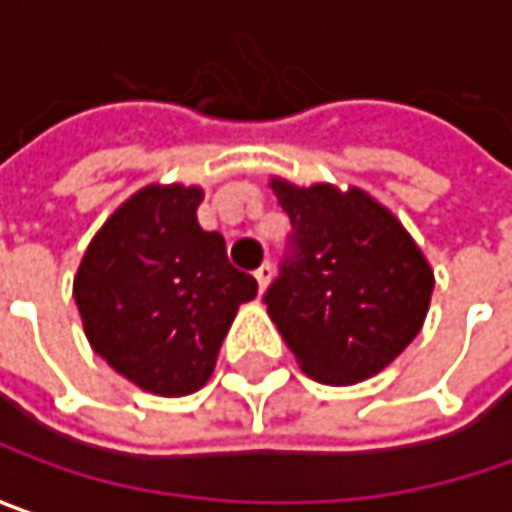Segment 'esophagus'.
<instances>
[{"mask_svg":"<svg viewBox=\"0 0 512 512\" xmlns=\"http://www.w3.org/2000/svg\"><path fill=\"white\" fill-rule=\"evenodd\" d=\"M255 280H257V286H260V292H263V289L269 286V280H272V266H269V263H263V266L255 272Z\"/></svg>","mask_w":512,"mask_h":512,"instance_id":"1","label":"esophagus"}]
</instances>
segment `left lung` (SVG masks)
<instances>
[{
  "instance_id": "obj_1",
  "label": "left lung",
  "mask_w": 512,
  "mask_h": 512,
  "mask_svg": "<svg viewBox=\"0 0 512 512\" xmlns=\"http://www.w3.org/2000/svg\"><path fill=\"white\" fill-rule=\"evenodd\" d=\"M292 232L263 303L300 369L355 384L395 361L430 309L433 272L392 214L358 189L272 180Z\"/></svg>"
}]
</instances>
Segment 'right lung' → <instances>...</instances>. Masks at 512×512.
I'll return each instance as SVG.
<instances>
[{"instance_id":"obj_1","label":"right lung","mask_w":512,"mask_h":512,"mask_svg":"<svg viewBox=\"0 0 512 512\" xmlns=\"http://www.w3.org/2000/svg\"><path fill=\"white\" fill-rule=\"evenodd\" d=\"M200 189L148 186L108 217L74 278L94 352L154 395H189L212 375L237 306L257 280L223 234L197 223Z\"/></svg>"}]
</instances>
